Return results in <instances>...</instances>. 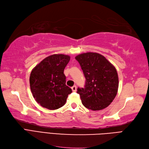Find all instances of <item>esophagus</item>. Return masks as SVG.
<instances>
[{"mask_svg":"<svg viewBox=\"0 0 149 149\" xmlns=\"http://www.w3.org/2000/svg\"><path fill=\"white\" fill-rule=\"evenodd\" d=\"M77 87L76 85H74L73 86L71 87V89H72V92H77Z\"/></svg>","mask_w":149,"mask_h":149,"instance_id":"obj_1","label":"esophagus"}]
</instances>
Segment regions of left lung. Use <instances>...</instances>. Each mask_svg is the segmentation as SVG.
I'll use <instances>...</instances> for the list:
<instances>
[{
  "mask_svg": "<svg viewBox=\"0 0 149 149\" xmlns=\"http://www.w3.org/2000/svg\"><path fill=\"white\" fill-rule=\"evenodd\" d=\"M86 79L85 88H78L83 106L99 111L110 105L116 96L119 86L115 67L106 57L95 52L76 56Z\"/></svg>",
  "mask_w": 149,
  "mask_h": 149,
  "instance_id": "8db88e82",
  "label": "left lung"
}]
</instances>
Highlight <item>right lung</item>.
<instances>
[{
  "label": "right lung",
  "mask_w": 149,
  "mask_h": 149,
  "mask_svg": "<svg viewBox=\"0 0 149 149\" xmlns=\"http://www.w3.org/2000/svg\"><path fill=\"white\" fill-rule=\"evenodd\" d=\"M70 56L53 54L47 57L31 72L30 85L37 103L50 110L57 109L66 104L72 90L66 85L64 68Z\"/></svg>",
  "instance_id": "1"
}]
</instances>
